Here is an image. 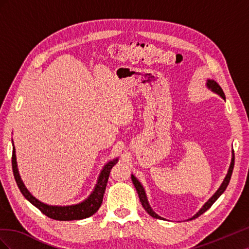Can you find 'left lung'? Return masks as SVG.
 I'll use <instances>...</instances> for the list:
<instances>
[{
    "label": "left lung",
    "mask_w": 249,
    "mask_h": 249,
    "mask_svg": "<svg viewBox=\"0 0 249 249\" xmlns=\"http://www.w3.org/2000/svg\"><path fill=\"white\" fill-rule=\"evenodd\" d=\"M206 86H207V88H209V89L211 90V91H213V92H215L216 94L220 95V96L222 97V99L225 101V95H224L223 90H222V88L219 86V84H218V83H216V81L208 79V80H207V83H206ZM233 165H235V155H233V150H231V165H230V167H229L227 176H225V178H224V179H223V182L221 183L220 187L218 188V190L213 194V196L211 197V198H209V200L205 203V205H203V206L201 207V209L198 211V212H197L196 214H195L193 217H191L190 219H188V220L195 219V218H197L198 216H200L201 214L205 213L206 211L209 210V209L211 208V206H212L213 203H214L218 198H219V196L225 191V189H227V187H228V185H229V183H230L231 173H232V169H233ZM131 178H132V182H133L135 188H136V190H137L139 199H140V201H141V203H142V207L144 208V210H145L146 212H147L150 216H152V217L157 218V219L165 220V218H163V217L159 216L158 214H156V213L154 212V210L152 209V207L149 206L147 197H146L145 190H144V188H143V186L141 185V183L139 182V180H138L136 178H135V176L131 175Z\"/></svg>",
    "instance_id": "1"
}]
</instances>
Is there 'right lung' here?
Listing matches in <instances>:
<instances>
[{"instance_id":"right-lung-1","label":"right lung","mask_w":249,"mask_h":249,"mask_svg":"<svg viewBox=\"0 0 249 249\" xmlns=\"http://www.w3.org/2000/svg\"><path fill=\"white\" fill-rule=\"evenodd\" d=\"M117 161H118V158L109 161L106 165H105L100 173L99 178H97V182L93 191L86 199L71 206H51V205H47V203H44L37 199L35 196H33V195L27 189L24 182H22V179L19 176L18 168L16 147H14L13 140H12V169H13L14 178H16V182L19 188L20 192L26 197V199H28L37 209L40 210L44 215H47L48 217L52 218V219L60 220V221L85 219V218L92 216L94 213L97 212V210L100 209L103 202V197L105 194V190H106L110 171L112 167L117 163Z\"/></svg>"}]
</instances>
